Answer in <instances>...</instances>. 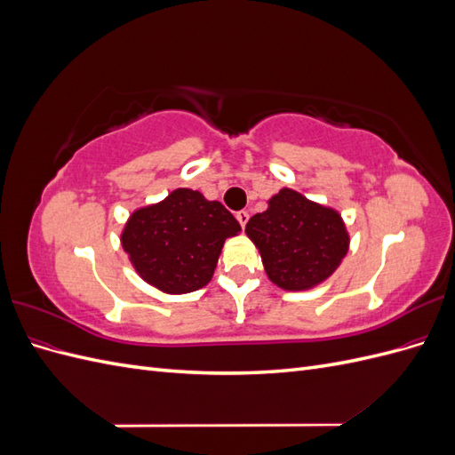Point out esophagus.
<instances>
[{
	"mask_svg": "<svg viewBox=\"0 0 455 455\" xmlns=\"http://www.w3.org/2000/svg\"><path fill=\"white\" fill-rule=\"evenodd\" d=\"M237 222L241 224V228H244V226H246V222H249V212H246V211L237 212Z\"/></svg>",
	"mask_w": 455,
	"mask_h": 455,
	"instance_id": "34e87169",
	"label": "esophagus"
}]
</instances>
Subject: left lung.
Returning a JSON list of instances; mask_svg holds the SVG:
<instances>
[{
    "label": "left lung",
    "instance_id": "8db88e82",
    "mask_svg": "<svg viewBox=\"0 0 455 455\" xmlns=\"http://www.w3.org/2000/svg\"><path fill=\"white\" fill-rule=\"evenodd\" d=\"M259 252L267 279L286 292H304L324 283L349 251V231L341 214L283 188L267 209L244 228Z\"/></svg>",
    "mask_w": 455,
    "mask_h": 455
}]
</instances>
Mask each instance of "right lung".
Listing matches in <instances>:
<instances>
[{
    "mask_svg": "<svg viewBox=\"0 0 455 455\" xmlns=\"http://www.w3.org/2000/svg\"><path fill=\"white\" fill-rule=\"evenodd\" d=\"M241 226L220 201L178 188L132 211L121 246L139 277L163 294H188L211 283L224 243Z\"/></svg>",
    "mask_w": 455,
    "mask_h": 455,
    "instance_id": "1",
    "label": "right lung"
}]
</instances>
